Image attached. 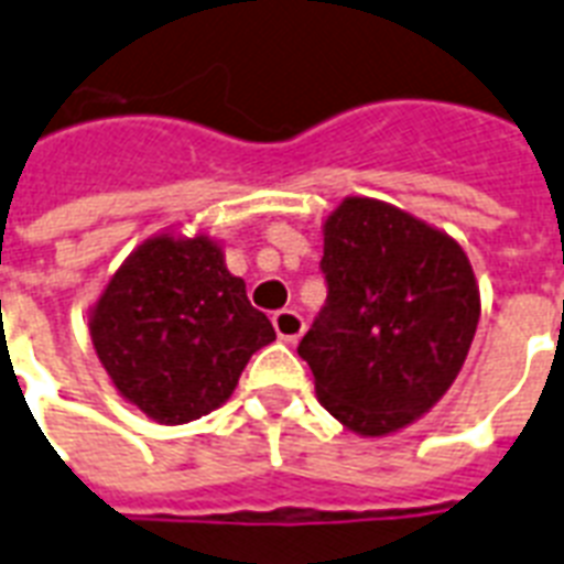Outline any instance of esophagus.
Wrapping results in <instances>:
<instances>
[{
	"mask_svg": "<svg viewBox=\"0 0 564 564\" xmlns=\"http://www.w3.org/2000/svg\"><path fill=\"white\" fill-rule=\"evenodd\" d=\"M274 334L281 336L283 343H299L301 334H304V318L295 313V310H278L272 316Z\"/></svg>",
	"mask_w": 564,
	"mask_h": 564,
	"instance_id": "34e87169",
	"label": "esophagus"
}]
</instances>
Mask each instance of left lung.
<instances>
[{
    "instance_id": "left-lung-1",
    "label": "left lung",
    "mask_w": 564,
    "mask_h": 564,
    "mask_svg": "<svg viewBox=\"0 0 564 564\" xmlns=\"http://www.w3.org/2000/svg\"><path fill=\"white\" fill-rule=\"evenodd\" d=\"M327 301L299 343L316 394L360 436H386L451 389L471 348L480 290L454 239L375 198L325 221Z\"/></svg>"
}]
</instances>
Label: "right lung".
I'll use <instances>...</instances> for the list:
<instances>
[{
  "instance_id": "right-lung-1",
  "label": "right lung",
  "mask_w": 564,
  "mask_h": 564,
  "mask_svg": "<svg viewBox=\"0 0 564 564\" xmlns=\"http://www.w3.org/2000/svg\"><path fill=\"white\" fill-rule=\"evenodd\" d=\"M90 334L122 398L161 424H187L228 401L274 327L213 239L163 234L110 278Z\"/></svg>"
}]
</instances>
